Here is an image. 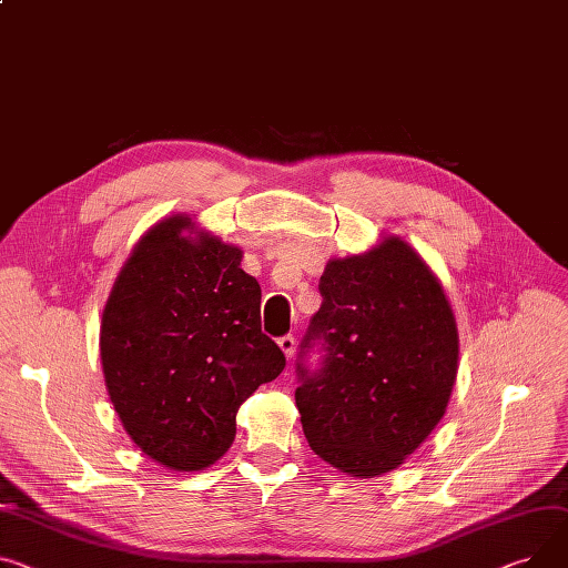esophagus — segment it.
Instances as JSON below:
<instances>
[{"label": "esophagus", "mask_w": 568, "mask_h": 568, "mask_svg": "<svg viewBox=\"0 0 568 568\" xmlns=\"http://www.w3.org/2000/svg\"><path fill=\"white\" fill-rule=\"evenodd\" d=\"M278 347L283 349L285 358L290 361V358L294 356V349H296V339H294V335H283V337L278 339Z\"/></svg>", "instance_id": "34e87169"}]
</instances>
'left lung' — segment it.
I'll use <instances>...</instances> for the list:
<instances>
[{"mask_svg":"<svg viewBox=\"0 0 568 568\" xmlns=\"http://www.w3.org/2000/svg\"><path fill=\"white\" fill-rule=\"evenodd\" d=\"M320 292L301 349L322 337L326 356L317 372L296 363L301 425L322 462L379 477L445 415L459 369L457 320L429 264L397 235L328 260Z\"/></svg>","mask_w":568,"mask_h":568,"instance_id":"8db88e82","label":"left lung"}]
</instances>
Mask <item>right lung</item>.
Returning a JSON list of instances; mask_svg holds the SVG:
<instances>
[{"label":"right lung","instance_id":"right-lung-1","mask_svg":"<svg viewBox=\"0 0 568 568\" xmlns=\"http://www.w3.org/2000/svg\"><path fill=\"white\" fill-rule=\"evenodd\" d=\"M260 298L242 248L192 216H166L134 244L102 311L100 358L145 457L194 473L229 452L240 406L285 367L262 333Z\"/></svg>","mask_w":568,"mask_h":568}]
</instances>
